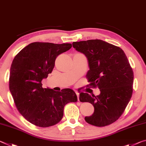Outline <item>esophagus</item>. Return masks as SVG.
Listing matches in <instances>:
<instances>
[{
  "mask_svg": "<svg viewBox=\"0 0 146 146\" xmlns=\"http://www.w3.org/2000/svg\"><path fill=\"white\" fill-rule=\"evenodd\" d=\"M76 95H77V97H78V100L79 102H80V99H79V97H80V95H79V93L78 92H76Z\"/></svg>",
  "mask_w": 146,
  "mask_h": 146,
  "instance_id": "esophagus-1",
  "label": "esophagus"
}]
</instances>
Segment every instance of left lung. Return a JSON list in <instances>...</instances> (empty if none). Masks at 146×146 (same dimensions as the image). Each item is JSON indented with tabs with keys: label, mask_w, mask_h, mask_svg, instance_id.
<instances>
[{
	"label": "left lung",
	"mask_w": 146,
	"mask_h": 146,
	"mask_svg": "<svg viewBox=\"0 0 146 146\" xmlns=\"http://www.w3.org/2000/svg\"><path fill=\"white\" fill-rule=\"evenodd\" d=\"M72 46L87 57L89 85L100 90L96 96L80 94V102H89L94 108L85 120L97 127L110 125L120 118L132 96L134 75L127 57L120 47L100 39L74 42Z\"/></svg>",
	"instance_id": "1"
}]
</instances>
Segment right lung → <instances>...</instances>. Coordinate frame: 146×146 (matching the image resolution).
Instances as JSON below:
<instances>
[{
	"instance_id": "add662e5",
	"label": "right lung",
	"mask_w": 146,
	"mask_h": 146,
	"mask_svg": "<svg viewBox=\"0 0 146 146\" xmlns=\"http://www.w3.org/2000/svg\"><path fill=\"white\" fill-rule=\"evenodd\" d=\"M72 47L70 43L35 42L24 48L14 57L10 68L9 90L17 109L29 122L40 127L57 123L63 118L64 107L78 101L73 90L55 91L42 87L57 56Z\"/></svg>"
}]
</instances>
